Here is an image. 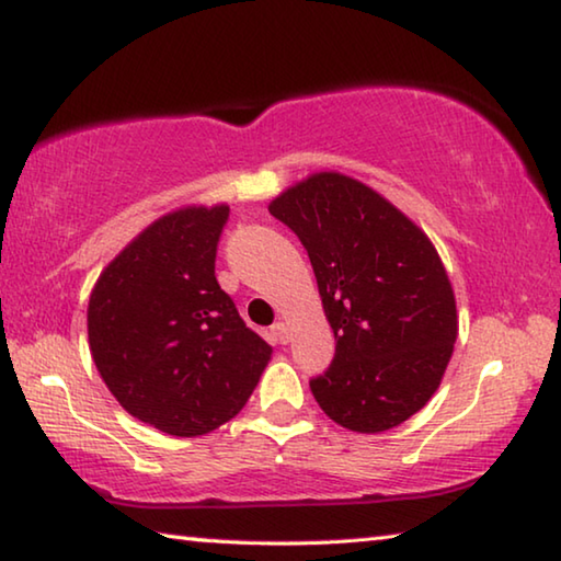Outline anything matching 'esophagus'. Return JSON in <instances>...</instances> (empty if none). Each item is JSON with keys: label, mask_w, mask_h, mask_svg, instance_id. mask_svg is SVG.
Instances as JSON below:
<instances>
[{"label": "esophagus", "mask_w": 561, "mask_h": 561, "mask_svg": "<svg viewBox=\"0 0 561 561\" xmlns=\"http://www.w3.org/2000/svg\"><path fill=\"white\" fill-rule=\"evenodd\" d=\"M272 336H274V341H277V344H287V341H289L287 324H284V321H277V324L272 327Z\"/></svg>", "instance_id": "1"}]
</instances>
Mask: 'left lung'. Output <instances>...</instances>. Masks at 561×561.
<instances>
[{
    "label": "left lung",
    "instance_id": "8db88e82",
    "mask_svg": "<svg viewBox=\"0 0 561 561\" xmlns=\"http://www.w3.org/2000/svg\"><path fill=\"white\" fill-rule=\"evenodd\" d=\"M270 213L299 237L336 354L309 388L356 433L396 428L431 401L458 339L443 262L417 227L354 178L317 173Z\"/></svg>",
    "mask_w": 561,
    "mask_h": 561
}]
</instances>
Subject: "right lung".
Segmentation results:
<instances>
[{"instance_id":"add662e5","label":"right lung","mask_w":561,"mask_h":561,"mask_svg":"<svg viewBox=\"0 0 561 561\" xmlns=\"http://www.w3.org/2000/svg\"><path fill=\"white\" fill-rule=\"evenodd\" d=\"M230 207H187L140 232L96 282L89 344L126 411L178 438L242 411L272 356L215 277Z\"/></svg>"}]
</instances>
